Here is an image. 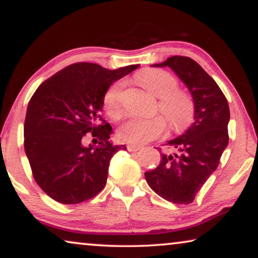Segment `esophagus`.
<instances>
[{"label":"esophagus","mask_w":258,"mask_h":258,"mask_svg":"<svg viewBox=\"0 0 258 258\" xmlns=\"http://www.w3.org/2000/svg\"><path fill=\"white\" fill-rule=\"evenodd\" d=\"M140 148H141V146H138V145H132V144L127 145L128 152H137V151H139Z\"/></svg>","instance_id":"esophagus-1"}]
</instances>
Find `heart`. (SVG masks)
Segmentation results:
<instances>
[{
	"label": "heart",
	"instance_id": "1",
	"mask_svg": "<svg viewBox=\"0 0 258 258\" xmlns=\"http://www.w3.org/2000/svg\"><path fill=\"white\" fill-rule=\"evenodd\" d=\"M136 80L144 89L159 97L157 109L166 118L170 130L182 132L189 127L195 117V103L187 92L178 89L175 76L162 69L147 68L138 73ZM122 87L124 83L116 82L105 91L103 97L106 113L112 118L120 117L122 112ZM166 128L167 122L160 116L149 119L132 117L120 125L118 138L130 144L141 145L162 136Z\"/></svg>",
	"mask_w": 258,
	"mask_h": 258
}]
</instances>
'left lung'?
Segmentation results:
<instances>
[{
	"instance_id": "left-lung-1",
	"label": "left lung",
	"mask_w": 258,
	"mask_h": 258,
	"mask_svg": "<svg viewBox=\"0 0 258 258\" xmlns=\"http://www.w3.org/2000/svg\"><path fill=\"white\" fill-rule=\"evenodd\" d=\"M153 67H170L183 81L195 103V121L185 133L168 141L175 153L161 154L159 166L145 172V177L166 201L190 204L218 168L228 145V102L217 82L191 57L174 55Z\"/></svg>"
}]
</instances>
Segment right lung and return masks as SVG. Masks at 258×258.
<instances>
[{
    "label": "right lung",
    "mask_w": 258,
    "mask_h": 258,
    "mask_svg": "<svg viewBox=\"0 0 258 258\" xmlns=\"http://www.w3.org/2000/svg\"><path fill=\"white\" fill-rule=\"evenodd\" d=\"M138 67L109 71L97 63H73L44 81L31 97L24 149L34 180L55 202L89 201L105 186L111 157L126 147L109 140L112 127L101 117L103 97L111 84ZM89 132L98 146L82 145Z\"/></svg>",
    "instance_id": "obj_1"
}]
</instances>
